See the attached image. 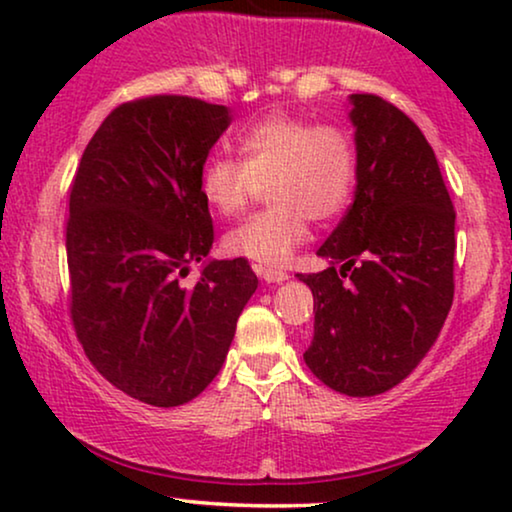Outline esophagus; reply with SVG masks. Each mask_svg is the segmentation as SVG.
<instances>
[{"instance_id": "esophagus-1", "label": "esophagus", "mask_w": 512, "mask_h": 512, "mask_svg": "<svg viewBox=\"0 0 512 512\" xmlns=\"http://www.w3.org/2000/svg\"><path fill=\"white\" fill-rule=\"evenodd\" d=\"M256 275L263 279V282L268 284H279V282H286L289 275H286L284 270H277V268H263V265H256Z\"/></svg>"}]
</instances>
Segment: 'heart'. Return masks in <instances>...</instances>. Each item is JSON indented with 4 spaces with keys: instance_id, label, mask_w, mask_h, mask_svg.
<instances>
[{
    "instance_id": "heart-1",
    "label": "heart",
    "mask_w": 512,
    "mask_h": 512,
    "mask_svg": "<svg viewBox=\"0 0 512 512\" xmlns=\"http://www.w3.org/2000/svg\"><path fill=\"white\" fill-rule=\"evenodd\" d=\"M242 160L214 156L202 170V198L216 214H240L268 184L272 207L244 219L226 235L233 256L284 265L310 235V219L328 221L349 202L356 153L338 125H314L272 114L240 137Z\"/></svg>"
}]
</instances>
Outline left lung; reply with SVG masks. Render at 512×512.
Wrapping results in <instances>:
<instances>
[{
    "instance_id": "left-lung-1",
    "label": "left lung",
    "mask_w": 512,
    "mask_h": 512,
    "mask_svg": "<svg viewBox=\"0 0 512 512\" xmlns=\"http://www.w3.org/2000/svg\"><path fill=\"white\" fill-rule=\"evenodd\" d=\"M349 107L354 202L317 251L328 268L298 275L314 296L303 359L326 387L377 396L419 366L445 324L457 214L436 153L401 109L366 93Z\"/></svg>"
}]
</instances>
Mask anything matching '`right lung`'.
Instances as JSON below:
<instances>
[{"mask_svg": "<svg viewBox=\"0 0 512 512\" xmlns=\"http://www.w3.org/2000/svg\"><path fill=\"white\" fill-rule=\"evenodd\" d=\"M230 121L228 107L195 97L125 102L97 128L72 181L76 338L102 377L156 408L193 401L219 375L258 286L244 258H207L202 167ZM193 262L203 270L186 283Z\"/></svg>", "mask_w": 512, "mask_h": 512, "instance_id": "1", "label": "right lung"}]
</instances>
